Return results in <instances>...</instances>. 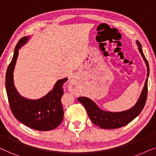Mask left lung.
Listing matches in <instances>:
<instances>
[{"label": "left lung", "instance_id": "obj_1", "mask_svg": "<svg viewBox=\"0 0 156 156\" xmlns=\"http://www.w3.org/2000/svg\"><path fill=\"white\" fill-rule=\"evenodd\" d=\"M137 45H138L139 52L146 64L147 71H148L147 77L148 78L149 66L148 61L143 53V50L141 48L142 46L139 41H137ZM147 94H148V78H146L144 87L136 105L127 111L121 112L103 111L99 108L92 100L86 97L78 98V101L84 105L89 118L95 126H99L100 128L103 129H115L126 126L140 113L146 104Z\"/></svg>", "mask_w": 156, "mask_h": 156}]
</instances>
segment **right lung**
Here are the masks:
<instances>
[{"label":"right lung","mask_w":156,"mask_h":156,"mask_svg":"<svg viewBox=\"0 0 156 156\" xmlns=\"http://www.w3.org/2000/svg\"><path fill=\"white\" fill-rule=\"evenodd\" d=\"M28 39L29 36L23 37L15 48L13 58L5 75L6 92L10 110L16 119L34 130L48 131L57 128L63 119L61 97L63 94V86L68 78L58 80L51 91L40 99L30 100L21 96L14 86L13 72L18 50Z\"/></svg>","instance_id":"add662e5"}]
</instances>
